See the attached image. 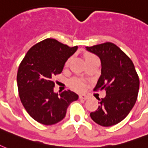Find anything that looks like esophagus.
<instances>
[{
  "label": "esophagus",
  "instance_id": "1",
  "mask_svg": "<svg viewBox=\"0 0 148 148\" xmlns=\"http://www.w3.org/2000/svg\"><path fill=\"white\" fill-rule=\"evenodd\" d=\"M88 98V96H86V95H80V96H79V99H84V100L87 99Z\"/></svg>",
  "mask_w": 148,
  "mask_h": 148
}]
</instances>
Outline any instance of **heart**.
Returning <instances> with one entry per match:
<instances>
[{"mask_svg":"<svg viewBox=\"0 0 148 148\" xmlns=\"http://www.w3.org/2000/svg\"><path fill=\"white\" fill-rule=\"evenodd\" d=\"M95 56L94 55L92 54H86L85 55V60H88L89 58H92ZM69 62H70V59L66 61L65 63V66H68ZM70 85H71V87L73 89L76 91H83L85 89V82H84V81L82 78H80V77H73V78H71L70 80Z\"/></svg>","mask_w":148,"mask_h":148,"instance_id":"1","label":"heart"}]
</instances>
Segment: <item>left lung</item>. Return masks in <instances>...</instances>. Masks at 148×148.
<instances>
[{
    "label": "left lung",
    "mask_w": 148,
    "mask_h": 148,
    "mask_svg": "<svg viewBox=\"0 0 148 148\" xmlns=\"http://www.w3.org/2000/svg\"><path fill=\"white\" fill-rule=\"evenodd\" d=\"M86 49L98 56L101 61V75L94 91H106V96L99 100L97 110L90 117L102 126H111L121 121L135 104L140 80L134 64L120 48L105 42Z\"/></svg>",
    "instance_id": "1"
}]
</instances>
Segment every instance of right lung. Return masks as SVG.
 Instances as JSON below:
<instances>
[{
	"mask_svg": "<svg viewBox=\"0 0 148 148\" xmlns=\"http://www.w3.org/2000/svg\"><path fill=\"white\" fill-rule=\"evenodd\" d=\"M77 49L47 38L31 47L18 66L19 98L27 113L39 123L50 125L63 120L70 103L78 99L71 90L54 92L52 80Z\"/></svg>",
	"mask_w": 148,
	"mask_h": 148,
	"instance_id": "add662e5",
	"label": "right lung"
}]
</instances>
